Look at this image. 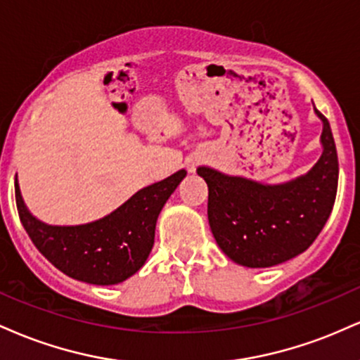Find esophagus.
<instances>
[{"label": "esophagus", "mask_w": 360, "mask_h": 360, "mask_svg": "<svg viewBox=\"0 0 360 360\" xmlns=\"http://www.w3.org/2000/svg\"><path fill=\"white\" fill-rule=\"evenodd\" d=\"M189 171H194V167H191V169H189Z\"/></svg>", "instance_id": "esophagus-1"}]
</instances>
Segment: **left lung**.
Masks as SVG:
<instances>
[{
	"instance_id": "left-lung-1",
	"label": "left lung",
	"mask_w": 360,
	"mask_h": 360,
	"mask_svg": "<svg viewBox=\"0 0 360 360\" xmlns=\"http://www.w3.org/2000/svg\"><path fill=\"white\" fill-rule=\"evenodd\" d=\"M323 122V154L307 176L264 186L210 167L196 172L208 184V221L214 240L233 262L271 267L315 242L332 213L338 186V157L330 123Z\"/></svg>"
}]
</instances>
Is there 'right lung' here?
Here are the masks:
<instances>
[{
  "instance_id": "right-lung-1",
  "label": "right lung",
  "mask_w": 360,
  "mask_h": 360,
  "mask_svg": "<svg viewBox=\"0 0 360 360\" xmlns=\"http://www.w3.org/2000/svg\"><path fill=\"white\" fill-rule=\"evenodd\" d=\"M184 169L135 193L101 220L77 226L45 225L28 213L15 183L16 208L28 237L57 269L89 284H117L143 266L154 245L155 221Z\"/></svg>"
}]
</instances>
